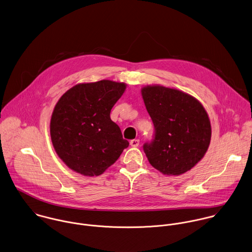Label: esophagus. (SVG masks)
Instances as JSON below:
<instances>
[{"instance_id": "34e87169", "label": "esophagus", "mask_w": 252, "mask_h": 252, "mask_svg": "<svg viewBox=\"0 0 252 252\" xmlns=\"http://www.w3.org/2000/svg\"><path fill=\"white\" fill-rule=\"evenodd\" d=\"M130 145H131L132 147H137V146L139 145V139H132V140L130 141Z\"/></svg>"}]
</instances>
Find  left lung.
<instances>
[{
    "label": "left lung",
    "instance_id": "left-lung-1",
    "mask_svg": "<svg viewBox=\"0 0 252 252\" xmlns=\"http://www.w3.org/2000/svg\"><path fill=\"white\" fill-rule=\"evenodd\" d=\"M141 94L155 126V137L143 146L152 166L164 175H181L205 155L211 138L208 115L192 95L159 85Z\"/></svg>",
    "mask_w": 252,
    "mask_h": 252
}]
</instances>
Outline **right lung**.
<instances>
[{"instance_id": "obj_1", "label": "right lung", "mask_w": 252, "mask_h": 252, "mask_svg": "<svg viewBox=\"0 0 252 252\" xmlns=\"http://www.w3.org/2000/svg\"><path fill=\"white\" fill-rule=\"evenodd\" d=\"M126 88L125 83L110 80L79 84L57 101L51 115V142L69 168L85 176H98L128 147L110 118Z\"/></svg>"}]
</instances>
